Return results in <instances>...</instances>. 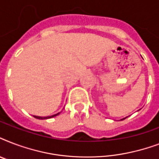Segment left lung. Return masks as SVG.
<instances>
[{"instance_id": "obj_1", "label": "left lung", "mask_w": 159, "mask_h": 159, "mask_svg": "<svg viewBox=\"0 0 159 159\" xmlns=\"http://www.w3.org/2000/svg\"><path fill=\"white\" fill-rule=\"evenodd\" d=\"M125 118H126V117H125ZM125 118H124V119H121L120 120H125Z\"/></svg>"}]
</instances>
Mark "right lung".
Listing matches in <instances>:
<instances>
[{
	"label": "right lung",
	"instance_id": "add662e5",
	"mask_svg": "<svg viewBox=\"0 0 159 159\" xmlns=\"http://www.w3.org/2000/svg\"><path fill=\"white\" fill-rule=\"evenodd\" d=\"M60 112L58 113L55 114V115H53V116H46V117H41V116H34V117L36 119H39V120H43V119H49V118H53L54 116H57V115H59Z\"/></svg>",
	"mask_w": 159,
	"mask_h": 159
}]
</instances>
